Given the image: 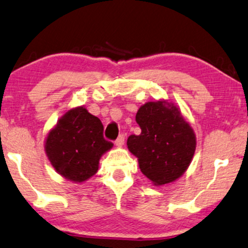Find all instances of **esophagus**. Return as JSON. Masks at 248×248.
Returning <instances> with one entry per match:
<instances>
[{"label": "esophagus", "instance_id": "esophagus-1", "mask_svg": "<svg viewBox=\"0 0 248 248\" xmlns=\"http://www.w3.org/2000/svg\"><path fill=\"white\" fill-rule=\"evenodd\" d=\"M124 141H125V136L124 134H120L116 141H115V144H116L117 147H122L124 144Z\"/></svg>", "mask_w": 248, "mask_h": 248}]
</instances>
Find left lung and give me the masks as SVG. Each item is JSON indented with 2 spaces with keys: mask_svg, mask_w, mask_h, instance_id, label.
<instances>
[{
  "mask_svg": "<svg viewBox=\"0 0 248 248\" xmlns=\"http://www.w3.org/2000/svg\"><path fill=\"white\" fill-rule=\"evenodd\" d=\"M136 121L141 133L127 138V148L138 157L141 172L155 186L180 178L195 154L196 137L179 108L166 101L147 102Z\"/></svg>",
  "mask_w": 248,
  "mask_h": 248,
  "instance_id": "obj_1",
  "label": "left lung"
}]
</instances>
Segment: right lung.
I'll return each mask as SVG.
<instances>
[{
  "mask_svg": "<svg viewBox=\"0 0 248 248\" xmlns=\"http://www.w3.org/2000/svg\"><path fill=\"white\" fill-rule=\"evenodd\" d=\"M112 147L104 138V125L83 107L60 118L46 141L47 158L63 178L83 182L98 171L99 159Z\"/></svg>",
  "mask_w": 248,
  "mask_h": 248,
  "instance_id": "right-lung-1",
  "label": "right lung"
}]
</instances>
